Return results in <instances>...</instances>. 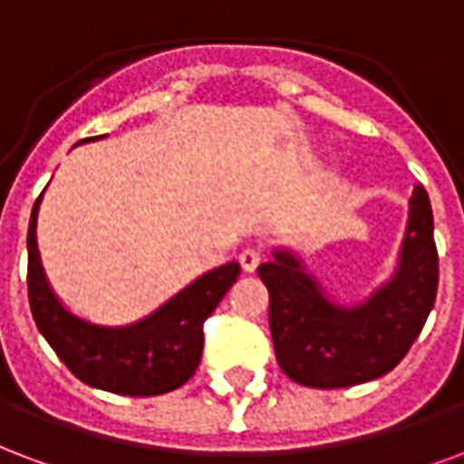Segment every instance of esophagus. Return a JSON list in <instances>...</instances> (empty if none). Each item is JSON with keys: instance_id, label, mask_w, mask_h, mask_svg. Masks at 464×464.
Masks as SVG:
<instances>
[{"instance_id": "34e87169", "label": "esophagus", "mask_w": 464, "mask_h": 464, "mask_svg": "<svg viewBox=\"0 0 464 464\" xmlns=\"http://www.w3.org/2000/svg\"><path fill=\"white\" fill-rule=\"evenodd\" d=\"M263 258H266V253L260 248H253V246H248V248L241 250V256H238V260H241V267L246 270V273H253L256 267L263 263Z\"/></svg>"}]
</instances>
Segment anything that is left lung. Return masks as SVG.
Instances as JSON below:
<instances>
[{
	"mask_svg": "<svg viewBox=\"0 0 464 464\" xmlns=\"http://www.w3.org/2000/svg\"><path fill=\"white\" fill-rule=\"evenodd\" d=\"M270 295V334L285 376L310 389H346L389 373L420 334L438 295L433 208L423 187L411 197L396 277L359 307L329 302L290 253L258 267Z\"/></svg>",
	"mask_w": 464,
	"mask_h": 464,
	"instance_id": "obj_1",
	"label": "left lung"
}]
</instances>
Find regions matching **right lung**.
Here are the masks:
<instances>
[{"label":"right lung","instance_id":"obj_1","mask_svg":"<svg viewBox=\"0 0 464 464\" xmlns=\"http://www.w3.org/2000/svg\"><path fill=\"white\" fill-rule=\"evenodd\" d=\"M95 140V137H88ZM31 208L29 285L31 314L68 372L88 386L122 396H160L184 386L201 362L204 322L241 276L238 263L206 273L164 307L130 327H95L73 317L51 293L36 248V211Z\"/></svg>","mask_w":464,"mask_h":464}]
</instances>
